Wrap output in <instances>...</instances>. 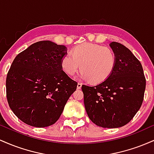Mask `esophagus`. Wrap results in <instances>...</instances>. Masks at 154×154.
Segmentation results:
<instances>
[{"label":"esophagus","instance_id":"34e87169","mask_svg":"<svg viewBox=\"0 0 154 154\" xmlns=\"http://www.w3.org/2000/svg\"><path fill=\"white\" fill-rule=\"evenodd\" d=\"M82 83L81 82H78V84H77V89H81V88H82Z\"/></svg>","mask_w":154,"mask_h":154}]
</instances>
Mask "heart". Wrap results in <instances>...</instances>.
I'll list each match as a JSON object with an SVG mask.
<instances>
[{"label": "heart", "mask_w": 154, "mask_h": 154, "mask_svg": "<svg viewBox=\"0 0 154 154\" xmlns=\"http://www.w3.org/2000/svg\"><path fill=\"white\" fill-rule=\"evenodd\" d=\"M116 63V54L110 48L84 43L74 48L72 54L64 55L61 65L69 76L75 75L81 66L82 77L93 84H99L111 75Z\"/></svg>", "instance_id": "b5f03b06"}]
</instances>
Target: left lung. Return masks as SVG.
I'll return each instance as SVG.
<instances>
[{
    "mask_svg": "<svg viewBox=\"0 0 154 154\" xmlns=\"http://www.w3.org/2000/svg\"><path fill=\"white\" fill-rule=\"evenodd\" d=\"M116 56L115 68L103 82L83 85L84 103L90 119L104 128H117L131 121L143 103L146 77L140 62L127 47L110 44Z\"/></svg>",
    "mask_w": 154,
    "mask_h": 154,
    "instance_id": "obj_1",
    "label": "left lung"
}]
</instances>
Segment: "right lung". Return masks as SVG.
Wrapping results in <instances>:
<instances>
[{"instance_id": "right-lung-1", "label": "right lung", "mask_w": 154, "mask_h": 154, "mask_svg": "<svg viewBox=\"0 0 154 154\" xmlns=\"http://www.w3.org/2000/svg\"><path fill=\"white\" fill-rule=\"evenodd\" d=\"M63 45L37 42L16 56L6 77V98L14 114L26 125L50 126L59 119L77 82L61 68Z\"/></svg>"}]
</instances>
